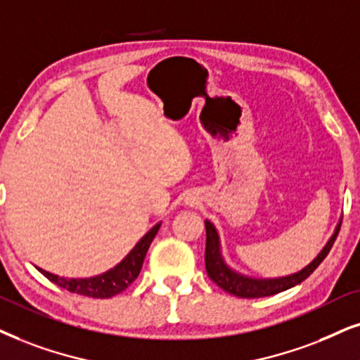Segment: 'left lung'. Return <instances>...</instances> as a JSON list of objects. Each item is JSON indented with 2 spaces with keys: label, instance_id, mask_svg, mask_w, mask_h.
I'll list each match as a JSON object with an SVG mask.
<instances>
[{
  "label": "left lung",
  "instance_id": "left-lung-1",
  "mask_svg": "<svg viewBox=\"0 0 360 360\" xmlns=\"http://www.w3.org/2000/svg\"><path fill=\"white\" fill-rule=\"evenodd\" d=\"M340 229V222L335 227V233L332 234L329 243L324 245V249L319 252L314 261L309 266L304 267L302 271L295 272V274L279 277V279H252V277H245L243 274H238L233 269L226 266L224 259L221 256V244L219 236H217L216 227L212 222L206 221V254H204V262H206V272L209 279L216 282L221 289L226 292L238 295L243 299H256V297H267V295L279 294L282 290H288L294 285L301 284L306 281L314 271L319 267V264L324 261L327 254H329L330 248L334 245V240L338 238Z\"/></svg>",
  "mask_w": 360,
  "mask_h": 360
}]
</instances>
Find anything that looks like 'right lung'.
<instances>
[{
    "label": "right lung",
    "instance_id": "1",
    "mask_svg": "<svg viewBox=\"0 0 360 360\" xmlns=\"http://www.w3.org/2000/svg\"><path fill=\"white\" fill-rule=\"evenodd\" d=\"M159 227H161V222L154 226L153 229L134 245L133 251L127 254L116 267L104 272V274L88 277V279H65V277L54 276L51 272L39 269V267L38 271L44 277H48L49 281L54 282V284L59 285V288L70 290V292L88 295V297L94 299L112 297V295L126 290L136 279H138L144 257H146L149 245H151L154 236L158 234Z\"/></svg>",
    "mask_w": 360,
    "mask_h": 360
}]
</instances>
